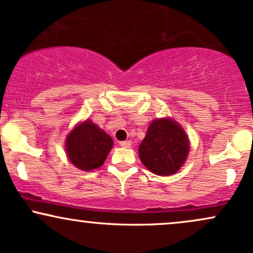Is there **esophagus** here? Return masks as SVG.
<instances>
[{
	"label": "esophagus",
	"instance_id": "34e87169",
	"mask_svg": "<svg viewBox=\"0 0 253 253\" xmlns=\"http://www.w3.org/2000/svg\"><path fill=\"white\" fill-rule=\"evenodd\" d=\"M130 145H132V141H130V140L120 141V146L121 147H130Z\"/></svg>",
	"mask_w": 253,
	"mask_h": 253
}]
</instances>
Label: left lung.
<instances>
[{
	"mask_svg": "<svg viewBox=\"0 0 253 253\" xmlns=\"http://www.w3.org/2000/svg\"><path fill=\"white\" fill-rule=\"evenodd\" d=\"M139 158L159 176L175 173L185 162L189 141L182 127L170 119L153 120L139 145Z\"/></svg>",
	"mask_w": 253,
	"mask_h": 253,
	"instance_id": "left-lung-1",
	"label": "left lung"
}]
</instances>
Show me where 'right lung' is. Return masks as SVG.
I'll use <instances>...</instances> for the list:
<instances>
[{
	"label": "right lung",
	"instance_id": "1",
	"mask_svg": "<svg viewBox=\"0 0 253 253\" xmlns=\"http://www.w3.org/2000/svg\"><path fill=\"white\" fill-rule=\"evenodd\" d=\"M66 153L75 167L84 171L100 168L104 163L113 139L91 121L78 125L66 138Z\"/></svg>",
	"mask_w": 253,
	"mask_h": 253
}]
</instances>
